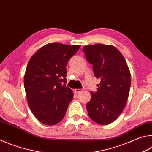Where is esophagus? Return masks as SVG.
<instances>
[{
    "instance_id": "1",
    "label": "esophagus",
    "mask_w": 152,
    "mask_h": 152,
    "mask_svg": "<svg viewBox=\"0 0 152 152\" xmlns=\"http://www.w3.org/2000/svg\"><path fill=\"white\" fill-rule=\"evenodd\" d=\"M74 93L75 94H78V93H79V92H82V89H80V88H79V89H78V88H76V89H74Z\"/></svg>"
}]
</instances>
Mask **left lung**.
Masks as SVG:
<instances>
[{"label": "left lung", "instance_id": "8db88e82", "mask_svg": "<svg viewBox=\"0 0 152 152\" xmlns=\"http://www.w3.org/2000/svg\"><path fill=\"white\" fill-rule=\"evenodd\" d=\"M86 58L101 79L97 91L91 92L86 104L91 119L100 125H108L119 117L127 104L131 86V74L121 53L111 45L101 43L83 48Z\"/></svg>", "mask_w": 152, "mask_h": 152}]
</instances>
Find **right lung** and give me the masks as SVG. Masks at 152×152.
Returning a JSON list of instances; mask_svg holds the SVG:
<instances>
[{"label":"right lung","mask_w":152,"mask_h":152,"mask_svg":"<svg viewBox=\"0 0 152 152\" xmlns=\"http://www.w3.org/2000/svg\"><path fill=\"white\" fill-rule=\"evenodd\" d=\"M80 48V45L48 43L29 61L24 76L27 102L34 116L43 124L60 123L72 101V91L66 86V65Z\"/></svg>","instance_id":"right-lung-1"}]
</instances>
